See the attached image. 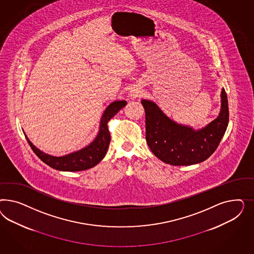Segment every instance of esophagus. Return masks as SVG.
Returning a JSON list of instances; mask_svg holds the SVG:
<instances>
[{
    "instance_id": "1",
    "label": "esophagus",
    "mask_w": 254,
    "mask_h": 254,
    "mask_svg": "<svg viewBox=\"0 0 254 254\" xmlns=\"http://www.w3.org/2000/svg\"><path fill=\"white\" fill-rule=\"evenodd\" d=\"M138 94H139V93H138V91L134 90V91H132V92L130 93V97L131 98H136V97H138Z\"/></svg>"
}]
</instances>
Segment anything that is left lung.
Returning a JSON list of instances; mask_svg holds the SVG:
<instances>
[{
  "instance_id": "obj_1",
  "label": "left lung",
  "mask_w": 254,
  "mask_h": 254,
  "mask_svg": "<svg viewBox=\"0 0 254 254\" xmlns=\"http://www.w3.org/2000/svg\"><path fill=\"white\" fill-rule=\"evenodd\" d=\"M141 104L145 110L147 144L157 158L172 166H190L208 159L219 146L229 121L224 88L219 116L198 130L174 122L151 100H142Z\"/></svg>"
}]
</instances>
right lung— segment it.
Returning <instances> with one entry per match:
<instances>
[{
  "instance_id": "right-lung-1",
  "label": "right lung",
  "mask_w": 254,
  "mask_h": 254,
  "mask_svg": "<svg viewBox=\"0 0 254 254\" xmlns=\"http://www.w3.org/2000/svg\"><path fill=\"white\" fill-rule=\"evenodd\" d=\"M126 105V100H116L112 102L106 108L103 116L101 117L100 132L98 136L88 146L71 154L60 157L46 154L34 146L27 136L26 138L34 154L42 161L53 169L62 171H82L91 169L104 158L107 152L108 147L111 141V135L108 129V122Z\"/></svg>"
}]
</instances>
